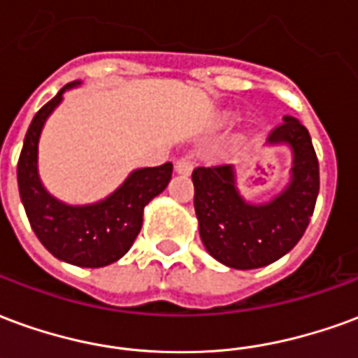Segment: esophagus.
I'll return each instance as SVG.
<instances>
[{
	"mask_svg": "<svg viewBox=\"0 0 358 358\" xmlns=\"http://www.w3.org/2000/svg\"><path fill=\"white\" fill-rule=\"evenodd\" d=\"M174 169H176L178 174H189L192 169H194V161H192L189 157H180L178 161H176V164H174Z\"/></svg>",
	"mask_w": 358,
	"mask_h": 358,
	"instance_id": "esophagus-1",
	"label": "esophagus"
}]
</instances>
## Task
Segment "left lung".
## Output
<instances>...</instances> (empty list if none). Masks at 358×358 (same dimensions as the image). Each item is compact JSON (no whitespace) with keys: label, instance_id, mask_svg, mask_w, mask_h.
<instances>
[{"label":"left lung","instance_id":"1","mask_svg":"<svg viewBox=\"0 0 358 358\" xmlns=\"http://www.w3.org/2000/svg\"><path fill=\"white\" fill-rule=\"evenodd\" d=\"M268 141H285L293 149L292 184L268 205L241 199L230 164L197 166L192 172L203 245L230 268H261L284 257L303 238L315 210L320 172L308 130L297 118L285 117Z\"/></svg>","mask_w":358,"mask_h":358}]
</instances>
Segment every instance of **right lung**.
I'll return each mask as SVG.
<instances>
[{"label":"right lung","mask_w":358,"mask_h":358,"mask_svg":"<svg viewBox=\"0 0 358 358\" xmlns=\"http://www.w3.org/2000/svg\"><path fill=\"white\" fill-rule=\"evenodd\" d=\"M66 84L36 113L24 136L17 180L28 222L51 255L65 263L99 268L115 263L132 248L143 220V207L169 186L172 163L132 172L105 201L88 207H69L53 199L38 178V140L50 113L63 99Z\"/></svg>","instance_id":"1"}]
</instances>
